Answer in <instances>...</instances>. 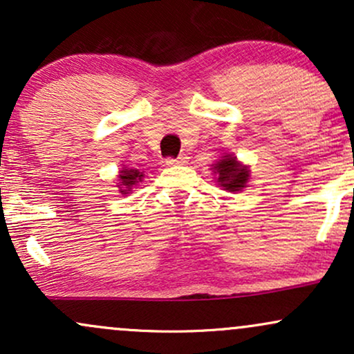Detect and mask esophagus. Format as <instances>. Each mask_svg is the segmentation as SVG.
I'll list each match as a JSON object with an SVG mask.
<instances>
[{
	"label": "esophagus",
	"mask_w": 354,
	"mask_h": 354,
	"mask_svg": "<svg viewBox=\"0 0 354 354\" xmlns=\"http://www.w3.org/2000/svg\"><path fill=\"white\" fill-rule=\"evenodd\" d=\"M186 161H188V156H186V154H181V156H178L176 160H168L166 163L169 166H174V165H185Z\"/></svg>",
	"instance_id": "1"
}]
</instances>
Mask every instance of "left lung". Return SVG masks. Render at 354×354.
<instances>
[{"label": "left lung", "mask_w": 354, "mask_h": 354, "mask_svg": "<svg viewBox=\"0 0 354 354\" xmlns=\"http://www.w3.org/2000/svg\"><path fill=\"white\" fill-rule=\"evenodd\" d=\"M211 169L219 188L230 193H241L250 181V166L238 161L234 154H223Z\"/></svg>", "instance_id": "obj_1"}]
</instances>
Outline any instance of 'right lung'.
Wrapping results in <instances>:
<instances>
[{
    "mask_svg": "<svg viewBox=\"0 0 354 354\" xmlns=\"http://www.w3.org/2000/svg\"><path fill=\"white\" fill-rule=\"evenodd\" d=\"M145 174L136 168H128V166H123L118 173V183L116 186L120 188L121 194H128L129 191H133L131 188L136 185V183L143 181Z\"/></svg>",
    "mask_w": 354,
    "mask_h": 354,
    "instance_id": "obj_1",
    "label": "right lung"
}]
</instances>
